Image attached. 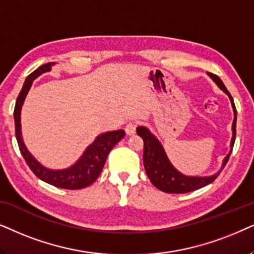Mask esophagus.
I'll list each match as a JSON object with an SVG mask.
<instances>
[{"mask_svg":"<svg viewBox=\"0 0 254 254\" xmlns=\"http://www.w3.org/2000/svg\"><path fill=\"white\" fill-rule=\"evenodd\" d=\"M137 125H138V122H136V121L129 122V123L125 125V131H127V134H133L134 132H136Z\"/></svg>","mask_w":254,"mask_h":254,"instance_id":"34e87169","label":"esophagus"}]
</instances>
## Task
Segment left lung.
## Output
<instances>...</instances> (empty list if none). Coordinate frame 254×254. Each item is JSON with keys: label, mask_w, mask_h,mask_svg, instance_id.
Returning a JSON list of instances; mask_svg holds the SVG:
<instances>
[{"label": "left lung", "mask_w": 254, "mask_h": 254, "mask_svg": "<svg viewBox=\"0 0 254 254\" xmlns=\"http://www.w3.org/2000/svg\"><path fill=\"white\" fill-rule=\"evenodd\" d=\"M209 76L217 83V86L221 88L223 92L226 93L231 100L233 111H235V120H233L232 124V132L233 137L231 140V151L226 155L223 162V168L225 167L226 162H228L230 154L232 152L233 144H235L236 139V121H237V110H236L235 102L231 94L226 89L224 83L219 79L217 75L212 73H208ZM137 134L143 138L144 141V153H143V161L144 167L146 171V174L148 179H150L152 185L155 186L161 191L170 192V194H185V192L197 190L204 186H207L211 182L215 181V179L221 173V171L217 174L212 175V177H205V178H196V177H186V175L179 173L175 168L172 166L171 162L165 154V151L162 146L159 143V140L148 131L146 127H137Z\"/></svg>", "instance_id": "left-lung-1"}]
</instances>
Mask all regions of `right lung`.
<instances>
[{
	"label": "right lung",
	"instance_id": "right-lung-1",
	"mask_svg": "<svg viewBox=\"0 0 254 254\" xmlns=\"http://www.w3.org/2000/svg\"><path fill=\"white\" fill-rule=\"evenodd\" d=\"M51 65L52 64L49 63L38 67L30 75H28L24 84H23L21 93H19L16 100L15 110H13L16 139L23 158H24L30 170L33 172V174L37 178L46 182V184L54 186V187L64 189H81L92 185L99 178V175L103 170L104 164H106L108 154H109L111 148L125 136V131L117 130L100 134L95 141L84 151L82 157L76 161V164L73 165L72 167L67 168V170L50 171L43 167L39 162H37L26 150L24 144H23L21 136V108L23 101H24L26 94H28L30 87H31L32 81L37 76H39L40 74L49 72L51 69Z\"/></svg>",
	"mask_w": 254,
	"mask_h": 254
}]
</instances>
